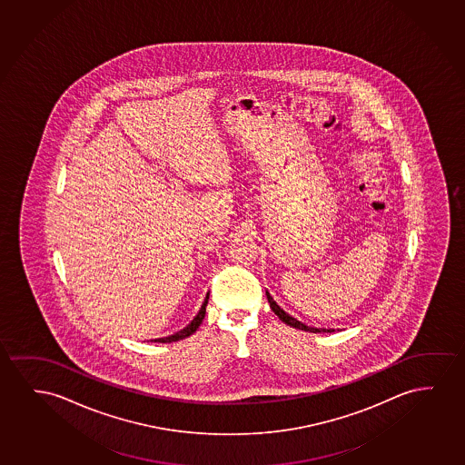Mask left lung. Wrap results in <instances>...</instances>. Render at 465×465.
Masks as SVG:
<instances>
[{
	"label": "left lung",
	"instance_id": "1",
	"mask_svg": "<svg viewBox=\"0 0 465 465\" xmlns=\"http://www.w3.org/2000/svg\"><path fill=\"white\" fill-rule=\"evenodd\" d=\"M266 296H268L269 306L272 309V312H274V314L277 315L283 323L290 325V327L300 328V330H304V331H309V333H333V328L327 330V328H314L304 325L302 322L296 321V319L292 317V315L287 314V312H285V311H283V309H282L281 306L272 300V296L269 294L268 290H266Z\"/></svg>",
	"mask_w": 465,
	"mask_h": 465
}]
</instances>
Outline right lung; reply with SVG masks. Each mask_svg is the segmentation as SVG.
I'll list each match as a JSON object with an SVG mask.
<instances>
[{"mask_svg":"<svg viewBox=\"0 0 465 465\" xmlns=\"http://www.w3.org/2000/svg\"><path fill=\"white\" fill-rule=\"evenodd\" d=\"M209 294H205V300H203V306L199 309V312H197L196 317L193 319V321L183 328V330H180L175 334H171V336H167V338H159V340H154V342H175V341L184 340V338H188L191 334L196 331L197 328L201 327V323H203V317H205V308H207V302H209Z\"/></svg>","mask_w":465,"mask_h":465,"instance_id":"1","label":"right lung"}]
</instances>
